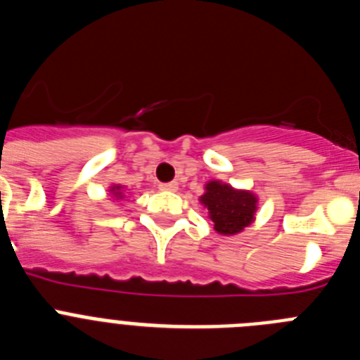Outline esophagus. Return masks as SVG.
Here are the masks:
<instances>
[{
	"label": "esophagus",
	"instance_id": "34e87169",
	"mask_svg": "<svg viewBox=\"0 0 360 360\" xmlns=\"http://www.w3.org/2000/svg\"><path fill=\"white\" fill-rule=\"evenodd\" d=\"M162 191H171V193H174V191L178 189V182H169V184H162L160 186Z\"/></svg>",
	"mask_w": 360,
	"mask_h": 360
}]
</instances>
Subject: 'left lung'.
I'll return each mask as SVG.
<instances>
[{
  "mask_svg": "<svg viewBox=\"0 0 360 360\" xmlns=\"http://www.w3.org/2000/svg\"><path fill=\"white\" fill-rule=\"evenodd\" d=\"M200 202L203 207H207L214 231L224 236H232L249 227L257 211V198L254 193L234 189L219 180L207 182Z\"/></svg>",
  "mask_w": 360,
  "mask_h": 360,
  "instance_id": "1",
  "label": "left lung"
}]
</instances>
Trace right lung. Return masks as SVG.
I'll list each match as a JSON object with an SVG mask.
<instances>
[{
    "instance_id": "add662e5",
    "label": "right lung",
    "mask_w": 360,
    "mask_h": 360,
    "mask_svg": "<svg viewBox=\"0 0 360 360\" xmlns=\"http://www.w3.org/2000/svg\"><path fill=\"white\" fill-rule=\"evenodd\" d=\"M110 193L113 195V198H117V200L124 198V187L122 186H111Z\"/></svg>"
}]
</instances>
